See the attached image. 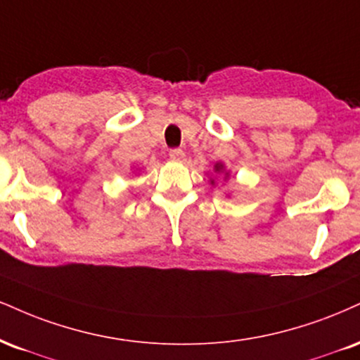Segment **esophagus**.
Returning a JSON list of instances; mask_svg holds the SVG:
<instances>
[{"label": "esophagus", "mask_w": 360, "mask_h": 360, "mask_svg": "<svg viewBox=\"0 0 360 360\" xmlns=\"http://www.w3.org/2000/svg\"><path fill=\"white\" fill-rule=\"evenodd\" d=\"M169 158H171L172 161H183V159L186 158V154L183 149H171L169 150Z\"/></svg>", "instance_id": "obj_1"}]
</instances>
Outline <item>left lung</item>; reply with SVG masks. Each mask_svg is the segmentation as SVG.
<instances>
[{
  "label": "left lung",
  "mask_w": 360,
  "mask_h": 360,
  "mask_svg": "<svg viewBox=\"0 0 360 360\" xmlns=\"http://www.w3.org/2000/svg\"><path fill=\"white\" fill-rule=\"evenodd\" d=\"M214 172H224V166L223 164H214ZM224 177H228V172H224ZM211 184H214V181L211 179Z\"/></svg>",
  "instance_id": "obj_1"
}]
</instances>
